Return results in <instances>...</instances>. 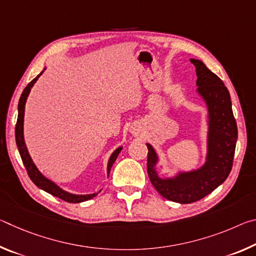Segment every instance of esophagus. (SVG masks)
Wrapping results in <instances>:
<instances>
[{
    "label": "esophagus",
    "mask_w": 256,
    "mask_h": 256,
    "mask_svg": "<svg viewBox=\"0 0 256 256\" xmlns=\"http://www.w3.org/2000/svg\"><path fill=\"white\" fill-rule=\"evenodd\" d=\"M138 131H136V133H138Z\"/></svg>",
    "instance_id": "esophagus-1"
}]
</instances>
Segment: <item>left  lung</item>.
I'll return each mask as SVG.
<instances>
[{
  "label": "left lung",
  "mask_w": 256,
  "mask_h": 256,
  "mask_svg": "<svg viewBox=\"0 0 256 256\" xmlns=\"http://www.w3.org/2000/svg\"><path fill=\"white\" fill-rule=\"evenodd\" d=\"M196 71V92L208 108L206 162L198 170L178 172L174 177H160L159 157L148 146V175L154 188L167 200L192 203L201 200L227 180L232 167L237 142V124L232 110L230 94L218 76L200 60L190 58Z\"/></svg>",
  "instance_id": "1"
}]
</instances>
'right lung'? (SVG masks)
<instances>
[{
	"instance_id": "right-lung-1",
	"label": "right lung",
	"mask_w": 256,
	"mask_h": 256,
	"mask_svg": "<svg viewBox=\"0 0 256 256\" xmlns=\"http://www.w3.org/2000/svg\"><path fill=\"white\" fill-rule=\"evenodd\" d=\"M44 70H45V68H44ZM42 72H44V71H42L40 74L34 78V79L32 82H29L28 86H26L24 90L22 92V94H21V97L19 99L18 120H16V146H18L19 154L21 156V159H22V162L24 164L26 170H27V172H28V175L30 177V180L34 182V184L36 185L37 188H40L42 190H45V192L52 194V196L62 198V200L66 201V202H70V203H80V202H84V201H86V200H90V198L96 196L97 193H92V194H72L70 192H66V190H64L63 188H60L58 184H55L54 182H52L50 180L47 178V177H45L40 170H38V168L36 167V164H34V162H32V157H30V154L28 152L27 146H26L24 138V106H26V102H27V98L29 96L30 90H32L34 84H36L38 78H40L42 74ZM122 149H123L122 146H118V148L110 154V160H108V164H107V175H110V168L112 166V164L115 162L116 158H118V156L120 154V151H122Z\"/></svg>"
}]
</instances>
